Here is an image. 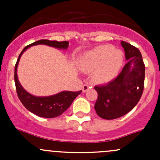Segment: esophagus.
<instances>
[{
	"label": "esophagus",
	"mask_w": 160,
	"mask_h": 160,
	"mask_svg": "<svg viewBox=\"0 0 160 160\" xmlns=\"http://www.w3.org/2000/svg\"><path fill=\"white\" fill-rule=\"evenodd\" d=\"M89 88H91V87L90 86V85H88V84H84L83 86V93H85V92H87L88 91V90H89Z\"/></svg>",
	"instance_id": "esophagus-1"
}]
</instances>
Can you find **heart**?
<instances>
[{"label":"heart","instance_id":"heart-1","mask_svg":"<svg viewBox=\"0 0 160 160\" xmlns=\"http://www.w3.org/2000/svg\"><path fill=\"white\" fill-rule=\"evenodd\" d=\"M124 54L108 45L99 46L86 52L80 59L83 70L93 71V79L98 83H106L117 76L122 67Z\"/></svg>","mask_w":160,"mask_h":160}]
</instances>
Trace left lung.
I'll list each match as a JSON object with an SVG mask.
<instances>
[{"label":"left lung","instance_id":"obj_1","mask_svg":"<svg viewBox=\"0 0 160 160\" xmlns=\"http://www.w3.org/2000/svg\"><path fill=\"white\" fill-rule=\"evenodd\" d=\"M127 62L122 72L107 84L94 87L98 99L94 109L107 120L118 118L134 108L144 89L145 64L141 52L126 42H121Z\"/></svg>","mask_w":160,"mask_h":160}]
</instances>
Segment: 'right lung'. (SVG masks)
<instances>
[{
  "label": "right lung",
  "instance_id": "right-lung-1",
  "mask_svg": "<svg viewBox=\"0 0 160 160\" xmlns=\"http://www.w3.org/2000/svg\"><path fill=\"white\" fill-rule=\"evenodd\" d=\"M37 45H46V46L56 48V49H67V48L69 47V42L49 41L48 39H41L25 46L19 55L18 59L14 67V82H15L16 90H17L19 100L22 103V104L34 114L42 118H56L62 114L64 111H67V108H69L74 99L81 93L82 90L77 92L65 90V91H61L56 94L50 95V96L38 97L31 94L24 89L18 78L17 70L19 61L24 52L26 51L31 46H37Z\"/></svg>",
  "mask_w": 160,
  "mask_h": 160
}]
</instances>
